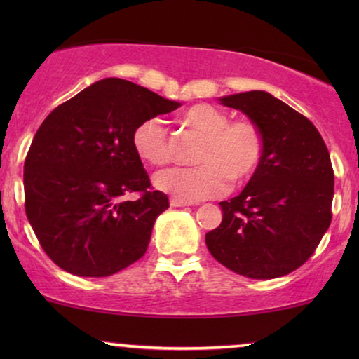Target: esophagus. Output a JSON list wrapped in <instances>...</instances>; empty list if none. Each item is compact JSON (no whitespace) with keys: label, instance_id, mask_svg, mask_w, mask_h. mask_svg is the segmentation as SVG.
I'll use <instances>...</instances> for the list:
<instances>
[{"label":"esophagus","instance_id":"esophagus-1","mask_svg":"<svg viewBox=\"0 0 359 359\" xmlns=\"http://www.w3.org/2000/svg\"><path fill=\"white\" fill-rule=\"evenodd\" d=\"M170 205L171 208H186V205H193V203H189V201H183L180 198H171Z\"/></svg>","mask_w":359,"mask_h":359}]
</instances>
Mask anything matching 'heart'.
I'll list each match as a JSON object with an SVG mask.
<instances>
[{"label": "heart", "instance_id": "b5f03b06", "mask_svg": "<svg viewBox=\"0 0 359 359\" xmlns=\"http://www.w3.org/2000/svg\"><path fill=\"white\" fill-rule=\"evenodd\" d=\"M181 119L204 137L198 166H170L156 171V189L183 201L217 198L233 184L252 178L262 163L264 151L263 132L250 119L230 122L224 111L210 104H196L186 109ZM137 155L151 165L170 160L168 129L161 117L142 121L132 135Z\"/></svg>", "mask_w": 359, "mask_h": 359}]
</instances>
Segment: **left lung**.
Instances as JSON below:
<instances>
[{"instance_id": "obj_1", "label": "left lung", "mask_w": 359, "mask_h": 359, "mask_svg": "<svg viewBox=\"0 0 359 359\" xmlns=\"http://www.w3.org/2000/svg\"><path fill=\"white\" fill-rule=\"evenodd\" d=\"M264 139L262 163L242 193L219 203L222 222L205 233L212 257L233 273L273 279L311 258L332 222L333 170L316 126L266 91L219 97Z\"/></svg>"}]
</instances>
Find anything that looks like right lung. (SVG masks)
I'll use <instances>...</instances> for the list:
<instances>
[{
	"label": "right lung",
	"instance_id": "add662e5",
	"mask_svg": "<svg viewBox=\"0 0 359 359\" xmlns=\"http://www.w3.org/2000/svg\"><path fill=\"white\" fill-rule=\"evenodd\" d=\"M181 102L121 78H104L55 107L24 163L26 215L43 252L65 271L111 276L144 257L170 208L132 144L137 126ZM141 193L135 201L123 196Z\"/></svg>",
	"mask_w": 359,
	"mask_h": 359
}]
</instances>
